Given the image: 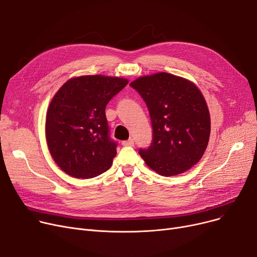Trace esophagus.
<instances>
[{
	"label": "esophagus",
	"instance_id": "34e87169",
	"mask_svg": "<svg viewBox=\"0 0 257 257\" xmlns=\"http://www.w3.org/2000/svg\"><path fill=\"white\" fill-rule=\"evenodd\" d=\"M134 139H128V140H125V141H122V145L123 146H133L134 145Z\"/></svg>",
	"mask_w": 257,
	"mask_h": 257
}]
</instances>
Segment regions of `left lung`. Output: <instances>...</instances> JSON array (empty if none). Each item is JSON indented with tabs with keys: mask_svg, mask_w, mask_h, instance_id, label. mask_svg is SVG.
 Here are the masks:
<instances>
[{
	"mask_svg": "<svg viewBox=\"0 0 257 257\" xmlns=\"http://www.w3.org/2000/svg\"><path fill=\"white\" fill-rule=\"evenodd\" d=\"M130 85L142 97L151 116L152 143L139 149L148 166L169 177L197 164L210 135L209 111L200 90L164 72L140 77Z\"/></svg>",
	"mask_w": 257,
	"mask_h": 257,
	"instance_id": "left-lung-1",
	"label": "left lung"
}]
</instances>
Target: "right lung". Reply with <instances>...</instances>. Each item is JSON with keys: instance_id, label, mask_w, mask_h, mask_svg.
<instances>
[{"instance_id": "obj_1", "label": "right lung", "mask_w": 257, "mask_h": 257, "mask_svg": "<svg viewBox=\"0 0 257 257\" xmlns=\"http://www.w3.org/2000/svg\"><path fill=\"white\" fill-rule=\"evenodd\" d=\"M128 81L102 75L68 80L49 105L46 139L55 163L74 178L90 179L112 166L117 142L109 136L105 106Z\"/></svg>"}]
</instances>
